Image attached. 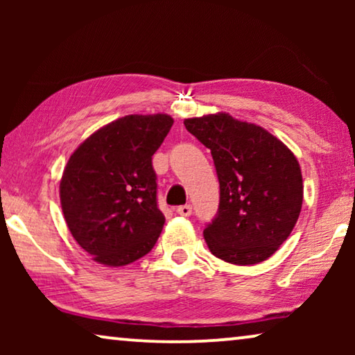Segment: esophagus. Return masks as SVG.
<instances>
[{
	"instance_id": "obj_1",
	"label": "esophagus",
	"mask_w": 355,
	"mask_h": 355,
	"mask_svg": "<svg viewBox=\"0 0 355 355\" xmlns=\"http://www.w3.org/2000/svg\"><path fill=\"white\" fill-rule=\"evenodd\" d=\"M176 211H178L181 216H191L192 207H191V205H181V207H178Z\"/></svg>"
}]
</instances>
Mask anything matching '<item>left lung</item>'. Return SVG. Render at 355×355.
Masks as SVG:
<instances>
[{
	"mask_svg": "<svg viewBox=\"0 0 355 355\" xmlns=\"http://www.w3.org/2000/svg\"><path fill=\"white\" fill-rule=\"evenodd\" d=\"M210 148L220 181V207L203 231L208 249L234 265H255L293 232L304 198L294 153L260 125L227 113L184 119Z\"/></svg>",
	"mask_w": 355,
	"mask_h": 355,
	"instance_id": "1",
	"label": "left lung"
}]
</instances>
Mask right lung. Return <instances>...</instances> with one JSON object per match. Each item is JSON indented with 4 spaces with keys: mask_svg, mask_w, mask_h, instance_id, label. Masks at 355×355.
Returning a JSON list of instances; mask_svg holds the SVG:
<instances>
[{
    "mask_svg": "<svg viewBox=\"0 0 355 355\" xmlns=\"http://www.w3.org/2000/svg\"><path fill=\"white\" fill-rule=\"evenodd\" d=\"M173 123L162 113L124 116L71 155L60 182L62 215L77 244L98 263H132L162 234L152 157Z\"/></svg>",
    "mask_w": 355,
    "mask_h": 355,
    "instance_id": "add662e5",
    "label": "right lung"
}]
</instances>
